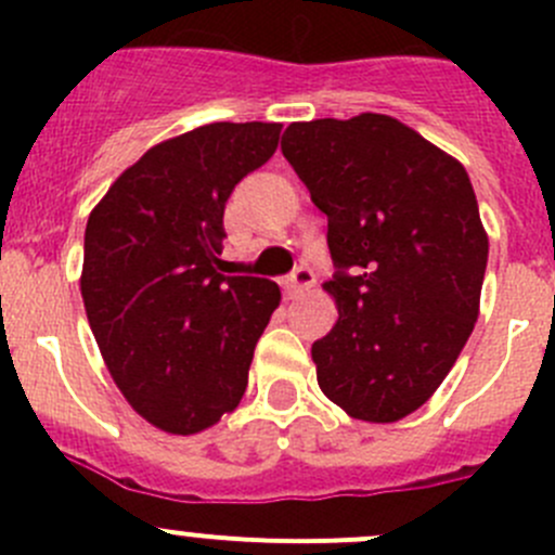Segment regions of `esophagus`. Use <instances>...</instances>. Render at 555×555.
<instances>
[{
    "mask_svg": "<svg viewBox=\"0 0 555 555\" xmlns=\"http://www.w3.org/2000/svg\"><path fill=\"white\" fill-rule=\"evenodd\" d=\"M313 284H317V273H313V268L298 266L293 273H289L287 282H284V293H287V298H298V295H304L306 289H311Z\"/></svg>",
    "mask_w": 555,
    "mask_h": 555,
    "instance_id": "obj_1",
    "label": "esophagus"
}]
</instances>
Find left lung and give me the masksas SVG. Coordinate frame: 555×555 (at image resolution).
Wrapping results in <instances>:
<instances>
[{
    "label": "left lung",
    "instance_id": "1",
    "mask_svg": "<svg viewBox=\"0 0 555 555\" xmlns=\"http://www.w3.org/2000/svg\"><path fill=\"white\" fill-rule=\"evenodd\" d=\"M282 153L327 215L338 322L311 346L319 389L362 422H400L478 319L489 236L467 171L376 112L293 122Z\"/></svg>",
    "mask_w": 555,
    "mask_h": 555
}]
</instances>
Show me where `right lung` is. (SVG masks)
Masks as SVG:
<instances>
[{"instance_id": "add662e5", "label": "right lung", "mask_w": 555, "mask_h": 555, "mask_svg": "<svg viewBox=\"0 0 555 555\" xmlns=\"http://www.w3.org/2000/svg\"><path fill=\"white\" fill-rule=\"evenodd\" d=\"M279 122H209L150 147L88 217L82 304L133 411L195 435L242 402L279 284L225 276L233 188L276 153Z\"/></svg>"}]
</instances>
